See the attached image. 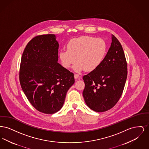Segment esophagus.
<instances>
[{
	"mask_svg": "<svg viewBox=\"0 0 149 149\" xmlns=\"http://www.w3.org/2000/svg\"><path fill=\"white\" fill-rule=\"evenodd\" d=\"M74 78L75 79H79L80 78V75L79 74H74Z\"/></svg>",
	"mask_w": 149,
	"mask_h": 149,
	"instance_id": "esophagus-1",
	"label": "esophagus"
}]
</instances>
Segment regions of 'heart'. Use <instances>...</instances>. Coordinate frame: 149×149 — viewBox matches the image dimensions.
I'll list each match as a JSON object with an SVG mask.
<instances>
[{
	"label": "heart",
	"instance_id": "obj_1",
	"mask_svg": "<svg viewBox=\"0 0 149 149\" xmlns=\"http://www.w3.org/2000/svg\"><path fill=\"white\" fill-rule=\"evenodd\" d=\"M107 49L104 40L82 36L71 40L67 45V50L61 51L59 56L65 68H70L76 61L74 66L75 71H92L98 68L104 61Z\"/></svg>",
	"mask_w": 149,
	"mask_h": 149
}]
</instances>
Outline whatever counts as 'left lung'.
Here are the masks:
<instances>
[{
	"label": "left lung",
	"mask_w": 149,
	"mask_h": 149,
	"mask_svg": "<svg viewBox=\"0 0 149 149\" xmlns=\"http://www.w3.org/2000/svg\"><path fill=\"white\" fill-rule=\"evenodd\" d=\"M127 77L125 53L118 39L112 35V43L98 68L84 75L83 92L86 105L97 112L107 111L118 102Z\"/></svg>",
	"instance_id": "obj_1"
}]
</instances>
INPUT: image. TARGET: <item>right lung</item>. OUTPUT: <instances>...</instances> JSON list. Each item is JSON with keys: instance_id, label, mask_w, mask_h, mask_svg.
Wrapping results in <instances>:
<instances>
[{"instance_id": "1", "label": "right lung", "mask_w": 149, "mask_h": 149, "mask_svg": "<svg viewBox=\"0 0 149 149\" xmlns=\"http://www.w3.org/2000/svg\"><path fill=\"white\" fill-rule=\"evenodd\" d=\"M58 49L55 35L37 36L28 43L22 56V89L30 103L43 113L58 111L75 82L74 74L57 63Z\"/></svg>"}]
</instances>
